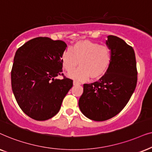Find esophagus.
Returning a JSON list of instances; mask_svg holds the SVG:
<instances>
[{"label":"esophagus","instance_id":"obj_1","mask_svg":"<svg viewBox=\"0 0 152 152\" xmlns=\"http://www.w3.org/2000/svg\"><path fill=\"white\" fill-rule=\"evenodd\" d=\"M73 83H74V86H79V85H80V83L76 81V80H74Z\"/></svg>","mask_w":152,"mask_h":152}]
</instances>
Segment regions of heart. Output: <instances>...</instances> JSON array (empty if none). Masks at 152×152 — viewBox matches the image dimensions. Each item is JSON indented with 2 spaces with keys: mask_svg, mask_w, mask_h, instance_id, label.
<instances>
[{
  "mask_svg": "<svg viewBox=\"0 0 152 152\" xmlns=\"http://www.w3.org/2000/svg\"><path fill=\"white\" fill-rule=\"evenodd\" d=\"M62 65L70 72L78 65V70L71 72L69 76L74 79L85 80L90 77L96 79L106 74L112 62V52L107 46L100 45L90 40H80L66 50L61 57Z\"/></svg>",
  "mask_w": 152,
  "mask_h": 152,
  "instance_id": "obj_1",
  "label": "heart"
}]
</instances>
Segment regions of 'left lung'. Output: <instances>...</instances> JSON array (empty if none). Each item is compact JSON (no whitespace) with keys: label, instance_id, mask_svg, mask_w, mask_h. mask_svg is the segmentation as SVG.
<instances>
[{"label":"left lung","instance_id":"obj_1","mask_svg":"<svg viewBox=\"0 0 152 152\" xmlns=\"http://www.w3.org/2000/svg\"><path fill=\"white\" fill-rule=\"evenodd\" d=\"M106 45L112 52L110 67L98 81L83 85L78 106L85 116L105 121L122 110L137 84V72L132 46L116 36L109 35Z\"/></svg>","mask_w":152,"mask_h":152}]
</instances>
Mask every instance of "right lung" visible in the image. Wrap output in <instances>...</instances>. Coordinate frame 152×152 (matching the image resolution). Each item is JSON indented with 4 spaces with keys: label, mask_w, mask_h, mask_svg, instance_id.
<instances>
[{
    "label": "right lung",
    "mask_w": 152,
    "mask_h": 152,
    "mask_svg": "<svg viewBox=\"0 0 152 152\" xmlns=\"http://www.w3.org/2000/svg\"><path fill=\"white\" fill-rule=\"evenodd\" d=\"M65 42L36 37L18 48L11 72L12 92L20 108L37 121L48 120L59 112L73 80L62 75L61 57Z\"/></svg>",
    "instance_id": "add662e5"
}]
</instances>
